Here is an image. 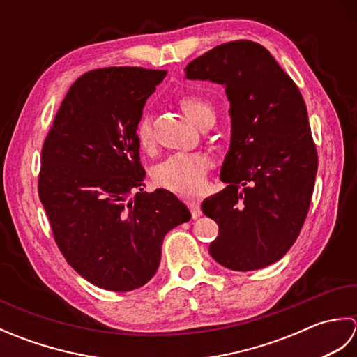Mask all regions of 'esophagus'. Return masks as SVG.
<instances>
[{
	"mask_svg": "<svg viewBox=\"0 0 357 357\" xmlns=\"http://www.w3.org/2000/svg\"><path fill=\"white\" fill-rule=\"evenodd\" d=\"M187 206H188V208H190V211H192V216L196 219V218H199L201 215H202V210H201V204H199V201L198 199H188L187 201Z\"/></svg>",
	"mask_w": 357,
	"mask_h": 357,
	"instance_id": "obj_1",
	"label": "esophagus"
}]
</instances>
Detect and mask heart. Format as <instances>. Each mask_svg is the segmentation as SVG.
Returning <instances> with one entry per match:
<instances>
[{
  "label": "heart",
  "mask_w": 357,
  "mask_h": 357,
  "mask_svg": "<svg viewBox=\"0 0 357 357\" xmlns=\"http://www.w3.org/2000/svg\"><path fill=\"white\" fill-rule=\"evenodd\" d=\"M181 109L196 126L215 121V110L206 98L198 95H187L181 98ZM135 136L141 149L153 146V130L149 113H144L135 128ZM210 167V159L202 153H176L165 158L153 170V178L158 185L181 195H193L204 185V178Z\"/></svg>",
  "instance_id": "heart-1"
}]
</instances>
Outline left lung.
<instances>
[{
    "label": "left lung",
    "instance_id": "obj_1",
    "mask_svg": "<svg viewBox=\"0 0 357 357\" xmlns=\"http://www.w3.org/2000/svg\"><path fill=\"white\" fill-rule=\"evenodd\" d=\"M184 72L224 86L230 101L227 187L201 206L219 225L208 252L234 271L267 267L298 239L314 188L317 153L304 98L270 52L247 40L216 45Z\"/></svg>",
    "mask_w": 357,
    "mask_h": 357
}]
</instances>
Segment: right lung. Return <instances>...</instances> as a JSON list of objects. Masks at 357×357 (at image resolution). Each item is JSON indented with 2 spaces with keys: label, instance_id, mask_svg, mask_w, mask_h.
I'll return each mask as SVG.
<instances>
[{
  "label": "right lung",
  "instance_id": "1",
  "mask_svg": "<svg viewBox=\"0 0 357 357\" xmlns=\"http://www.w3.org/2000/svg\"><path fill=\"white\" fill-rule=\"evenodd\" d=\"M165 75L142 67L84 73L43 146L38 193L53 236L73 270L104 290L146 285L159 267L165 234L192 218L169 190L142 188L135 128Z\"/></svg>",
  "mask_w": 357,
  "mask_h": 357
}]
</instances>
